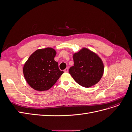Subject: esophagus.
I'll use <instances>...</instances> for the list:
<instances>
[{"mask_svg":"<svg viewBox=\"0 0 132 132\" xmlns=\"http://www.w3.org/2000/svg\"><path fill=\"white\" fill-rule=\"evenodd\" d=\"M68 70H69V69L68 68H67L64 70V71H65V72H68Z\"/></svg>","mask_w":132,"mask_h":132,"instance_id":"esophagus-1","label":"esophagus"}]
</instances>
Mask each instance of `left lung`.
<instances>
[{
	"instance_id": "1",
	"label": "left lung",
	"mask_w": 132,
	"mask_h": 132,
	"mask_svg": "<svg viewBox=\"0 0 132 132\" xmlns=\"http://www.w3.org/2000/svg\"><path fill=\"white\" fill-rule=\"evenodd\" d=\"M73 60L74 66L70 68L69 73L78 84L89 87L100 80L104 65L97 54L83 48L73 54Z\"/></svg>"
}]
</instances>
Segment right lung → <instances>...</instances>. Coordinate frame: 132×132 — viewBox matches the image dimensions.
Here are the masks:
<instances>
[{
  "label": "right lung",
  "instance_id": "add662e5",
  "mask_svg": "<svg viewBox=\"0 0 132 132\" xmlns=\"http://www.w3.org/2000/svg\"><path fill=\"white\" fill-rule=\"evenodd\" d=\"M56 51L52 48L38 49L32 54L23 67L26 81L32 88L39 91L52 87L64 73L54 61Z\"/></svg>",
  "mask_w": 132,
  "mask_h": 132
}]
</instances>
